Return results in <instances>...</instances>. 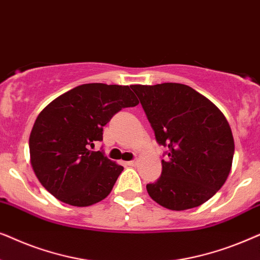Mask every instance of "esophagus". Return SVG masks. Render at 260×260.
<instances>
[{"instance_id":"34e87169","label":"esophagus","mask_w":260,"mask_h":260,"mask_svg":"<svg viewBox=\"0 0 260 260\" xmlns=\"http://www.w3.org/2000/svg\"><path fill=\"white\" fill-rule=\"evenodd\" d=\"M137 165V161H129V162H126V166H130V167H134V166H136Z\"/></svg>"}]
</instances>
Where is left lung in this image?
<instances>
[{
  "instance_id": "left-lung-1",
  "label": "left lung",
  "mask_w": 260,
  "mask_h": 260,
  "mask_svg": "<svg viewBox=\"0 0 260 260\" xmlns=\"http://www.w3.org/2000/svg\"><path fill=\"white\" fill-rule=\"evenodd\" d=\"M158 144L168 148L162 174L147 184L152 200L172 211L208 201L232 168L234 140L223 113L187 85H130Z\"/></svg>"
}]
</instances>
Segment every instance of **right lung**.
<instances>
[{
  "mask_svg": "<svg viewBox=\"0 0 260 260\" xmlns=\"http://www.w3.org/2000/svg\"><path fill=\"white\" fill-rule=\"evenodd\" d=\"M138 103L129 86L101 83L80 85L49 103L29 136L30 165L42 186L77 207L104 200L123 167L90 147L103 140L116 112Z\"/></svg>",
  "mask_w": 260,
  "mask_h": 260,
  "instance_id": "obj_1",
  "label": "right lung"
}]
</instances>
